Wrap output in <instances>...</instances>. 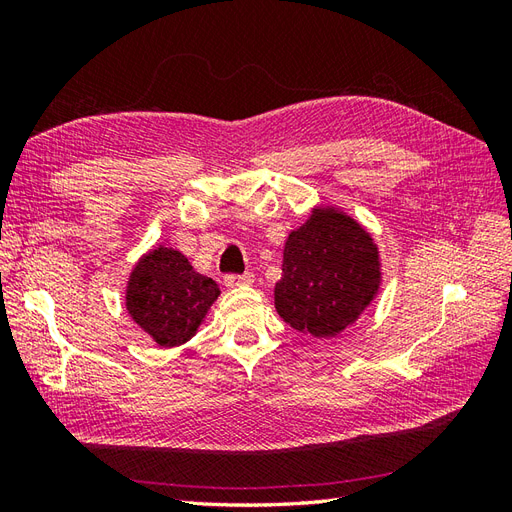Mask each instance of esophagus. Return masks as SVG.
Segmentation results:
<instances>
[{
    "label": "esophagus",
    "mask_w": 512,
    "mask_h": 512,
    "mask_svg": "<svg viewBox=\"0 0 512 512\" xmlns=\"http://www.w3.org/2000/svg\"><path fill=\"white\" fill-rule=\"evenodd\" d=\"M224 284L228 288H239V286H250L254 284V273H243V275H235L230 273L224 277Z\"/></svg>",
    "instance_id": "obj_1"
}]
</instances>
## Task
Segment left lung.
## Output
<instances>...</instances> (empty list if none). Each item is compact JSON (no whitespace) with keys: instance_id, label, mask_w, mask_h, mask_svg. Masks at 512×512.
Listing matches in <instances>:
<instances>
[{"instance_id":"8db88e82","label":"left lung","mask_w":512,"mask_h":512,"mask_svg":"<svg viewBox=\"0 0 512 512\" xmlns=\"http://www.w3.org/2000/svg\"><path fill=\"white\" fill-rule=\"evenodd\" d=\"M380 252L369 232L344 211L316 207L284 245L275 309L292 329L335 337L376 299Z\"/></svg>"}]
</instances>
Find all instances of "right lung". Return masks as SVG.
Instances as JSON below:
<instances>
[{
    "label": "right lung",
    "instance_id": "right-lung-1",
    "mask_svg": "<svg viewBox=\"0 0 512 512\" xmlns=\"http://www.w3.org/2000/svg\"><path fill=\"white\" fill-rule=\"evenodd\" d=\"M220 288L179 250L156 247L136 262L126 288L132 320L162 348L181 346L203 324Z\"/></svg>",
    "mask_w": 512,
    "mask_h": 512
}]
</instances>
